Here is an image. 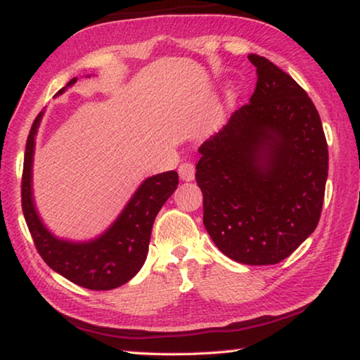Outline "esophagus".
Segmentation results:
<instances>
[{"mask_svg":"<svg viewBox=\"0 0 360 360\" xmlns=\"http://www.w3.org/2000/svg\"><path fill=\"white\" fill-rule=\"evenodd\" d=\"M179 178L182 181H193L195 179V167L193 163H182L179 167Z\"/></svg>","mask_w":360,"mask_h":360,"instance_id":"obj_1","label":"esophagus"}]
</instances>
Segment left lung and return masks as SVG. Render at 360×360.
Masks as SVG:
<instances>
[{
	"instance_id": "left-lung-1",
	"label": "left lung",
	"mask_w": 360,
	"mask_h": 360,
	"mask_svg": "<svg viewBox=\"0 0 360 360\" xmlns=\"http://www.w3.org/2000/svg\"><path fill=\"white\" fill-rule=\"evenodd\" d=\"M257 84L248 105L200 146L203 224L231 260L273 265L318 227L328 150L318 109L276 65L251 53Z\"/></svg>"
}]
</instances>
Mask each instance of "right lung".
I'll return each mask as SVG.
<instances>
[{"label": "right lung", "instance_id": "1", "mask_svg": "<svg viewBox=\"0 0 360 360\" xmlns=\"http://www.w3.org/2000/svg\"><path fill=\"white\" fill-rule=\"evenodd\" d=\"M76 81L77 77H72L57 95H62ZM42 115L44 111L38 114L30 130L22 176V210L34 246L53 271L81 288L92 290L119 288L129 283L144 265L152 225L163 203L178 188V173L165 172L144 179L117 219L96 238L89 241L58 238L42 222L33 197L34 139Z\"/></svg>", "mask_w": 360, "mask_h": 360}]
</instances>
